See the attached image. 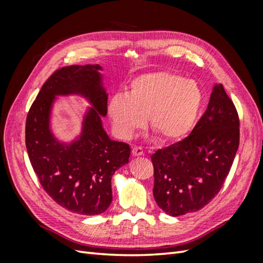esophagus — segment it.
Instances as JSON below:
<instances>
[{
	"instance_id": "obj_1",
	"label": "esophagus",
	"mask_w": 263,
	"mask_h": 263,
	"mask_svg": "<svg viewBox=\"0 0 263 263\" xmlns=\"http://www.w3.org/2000/svg\"><path fill=\"white\" fill-rule=\"evenodd\" d=\"M132 154L134 157H139L144 155V150H142L141 147H134L132 150Z\"/></svg>"
}]
</instances>
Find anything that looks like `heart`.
Returning a JSON list of instances; mask_svg holds the SVG:
<instances>
[{
  "mask_svg": "<svg viewBox=\"0 0 263 263\" xmlns=\"http://www.w3.org/2000/svg\"><path fill=\"white\" fill-rule=\"evenodd\" d=\"M203 103L196 82L169 72L142 74L129 94L117 93L108 103V115L119 137L129 139L145 125L163 141H179L193 129Z\"/></svg>",
  "mask_w": 263,
  "mask_h": 263,
  "instance_id": "heart-1",
  "label": "heart"
}]
</instances>
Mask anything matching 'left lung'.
Masks as SVG:
<instances>
[{
  "label": "left lung",
  "mask_w": 263,
  "mask_h": 263,
  "mask_svg": "<svg viewBox=\"0 0 263 263\" xmlns=\"http://www.w3.org/2000/svg\"><path fill=\"white\" fill-rule=\"evenodd\" d=\"M239 147V117L222 84L186 138L151 156L154 197L164 213L182 216L208 205L224 184Z\"/></svg>",
  "instance_id": "left-lung-1"
}]
</instances>
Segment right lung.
I'll use <instances>...</instances> for the list:
<instances>
[{
    "mask_svg": "<svg viewBox=\"0 0 263 263\" xmlns=\"http://www.w3.org/2000/svg\"><path fill=\"white\" fill-rule=\"evenodd\" d=\"M99 65L69 66L50 76L26 118L25 141L42 186L63 209L80 215L104 213L112 203L113 174L128 163L129 145L112 140L103 128L107 97ZM80 95L92 105L84 118L81 136L59 142L50 129L52 104L59 95Z\"/></svg>",
    "mask_w": 263,
    "mask_h": 263,
    "instance_id": "1",
    "label": "right lung"
}]
</instances>
